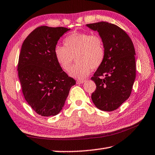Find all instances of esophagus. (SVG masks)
Segmentation results:
<instances>
[{"label":"esophagus","instance_id":"34e87169","mask_svg":"<svg viewBox=\"0 0 155 155\" xmlns=\"http://www.w3.org/2000/svg\"><path fill=\"white\" fill-rule=\"evenodd\" d=\"M85 82V80H77V83H78V84H81V83H83Z\"/></svg>","mask_w":155,"mask_h":155}]
</instances>
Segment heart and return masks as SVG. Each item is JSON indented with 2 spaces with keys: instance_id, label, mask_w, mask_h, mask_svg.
Wrapping results in <instances>:
<instances>
[{
  "instance_id": "heart-1",
  "label": "heart",
  "mask_w": 155,
  "mask_h": 155,
  "mask_svg": "<svg viewBox=\"0 0 155 155\" xmlns=\"http://www.w3.org/2000/svg\"><path fill=\"white\" fill-rule=\"evenodd\" d=\"M64 46H56L54 54L57 63L65 71H69L75 59L77 63L70 70L73 77L83 78L90 70L101 66L105 57L103 39L98 33H73L64 40Z\"/></svg>"
}]
</instances>
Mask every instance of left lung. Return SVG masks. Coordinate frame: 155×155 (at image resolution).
Masks as SVG:
<instances>
[{
  "instance_id": "obj_1",
  "label": "left lung",
  "mask_w": 155,
  "mask_h": 155,
  "mask_svg": "<svg viewBox=\"0 0 155 155\" xmlns=\"http://www.w3.org/2000/svg\"><path fill=\"white\" fill-rule=\"evenodd\" d=\"M103 38L105 47L104 61L91 79L96 85L91 100L97 108L112 111L129 98L136 76L135 51L128 34L107 22L87 24Z\"/></svg>"
}]
</instances>
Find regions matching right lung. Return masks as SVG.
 Instances as JSON below:
<instances>
[{
  "label": "right lung",
  "mask_w": 155,
  "mask_h": 155,
  "mask_svg": "<svg viewBox=\"0 0 155 155\" xmlns=\"http://www.w3.org/2000/svg\"><path fill=\"white\" fill-rule=\"evenodd\" d=\"M70 28L41 26L25 39L21 48L18 73L28 104L41 116H54L64 107L74 78L57 63L54 49Z\"/></svg>",
  "instance_id": "right-lung-1"
}]
</instances>
